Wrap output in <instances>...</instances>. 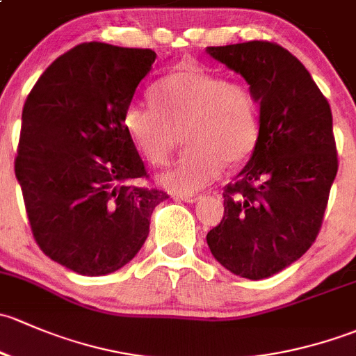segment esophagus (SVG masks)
Listing matches in <instances>:
<instances>
[{"label":"esophagus","mask_w":356,"mask_h":356,"mask_svg":"<svg viewBox=\"0 0 356 356\" xmlns=\"http://www.w3.org/2000/svg\"><path fill=\"white\" fill-rule=\"evenodd\" d=\"M178 199L183 200V202L193 204V202H199V200L202 199V195H200V193H179Z\"/></svg>","instance_id":"obj_1"}]
</instances>
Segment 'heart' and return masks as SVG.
I'll list each match as a JSON object with an SVG mask.
<instances>
[{
	"label": "heart",
	"instance_id": "obj_1",
	"mask_svg": "<svg viewBox=\"0 0 356 356\" xmlns=\"http://www.w3.org/2000/svg\"><path fill=\"white\" fill-rule=\"evenodd\" d=\"M152 97L156 106H128L123 128L152 166L168 164L183 130L188 149L159 177V185L171 192L204 188L225 164L243 163L257 145L259 108L247 83L188 63L163 76Z\"/></svg>",
	"mask_w": 356,
	"mask_h": 356
}]
</instances>
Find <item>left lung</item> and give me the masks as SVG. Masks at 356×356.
<instances>
[{"mask_svg": "<svg viewBox=\"0 0 356 356\" xmlns=\"http://www.w3.org/2000/svg\"><path fill=\"white\" fill-rule=\"evenodd\" d=\"M250 86L260 106L259 140L247 166L225 186V216L207 233L214 259L247 280L286 269L312 247L338 173L327 99L280 44L207 47Z\"/></svg>", "mask_w": 356, "mask_h": 356, "instance_id": "left-lung-1", "label": "left lung"}]
</instances>
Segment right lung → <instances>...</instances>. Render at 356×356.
Masks as SVG:
<instances>
[{
    "label": "right lung",
    "mask_w": 356,
    "mask_h": 356,
    "mask_svg": "<svg viewBox=\"0 0 356 356\" xmlns=\"http://www.w3.org/2000/svg\"><path fill=\"white\" fill-rule=\"evenodd\" d=\"M152 49L83 42L39 76L24 104L15 177L32 234L54 262L83 276L122 269L144 245L159 190L123 128Z\"/></svg>",
    "instance_id": "1"
}]
</instances>
